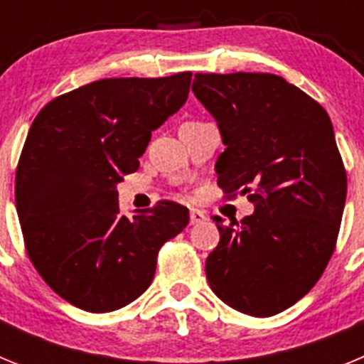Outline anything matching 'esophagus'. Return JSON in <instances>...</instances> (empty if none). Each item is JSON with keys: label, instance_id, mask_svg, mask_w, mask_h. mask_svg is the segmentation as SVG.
<instances>
[{"label": "esophagus", "instance_id": "34e87169", "mask_svg": "<svg viewBox=\"0 0 364 364\" xmlns=\"http://www.w3.org/2000/svg\"><path fill=\"white\" fill-rule=\"evenodd\" d=\"M205 220V215H204V211H200V210H191L189 211V222H191L193 226H195V224H202V222Z\"/></svg>", "mask_w": 364, "mask_h": 364}]
</instances>
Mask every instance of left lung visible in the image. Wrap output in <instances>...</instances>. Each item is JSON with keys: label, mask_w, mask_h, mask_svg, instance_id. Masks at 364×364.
Wrapping results in <instances>:
<instances>
[{"label": "left lung", "mask_w": 364, "mask_h": 364, "mask_svg": "<svg viewBox=\"0 0 364 364\" xmlns=\"http://www.w3.org/2000/svg\"><path fill=\"white\" fill-rule=\"evenodd\" d=\"M193 92L217 120L215 164L228 198L255 211L226 226L208 255L211 290L233 310L269 317L315 286L336 250L346 171L328 112L277 74H195Z\"/></svg>", "instance_id": "left-lung-1"}]
</instances>
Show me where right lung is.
Listing matches in <instances>:
<instances>
[{
	"label": "right lung",
	"instance_id": "add662e5",
	"mask_svg": "<svg viewBox=\"0 0 364 364\" xmlns=\"http://www.w3.org/2000/svg\"><path fill=\"white\" fill-rule=\"evenodd\" d=\"M191 73L105 78L58 96L32 122L16 169V210L28 259L62 299L92 314L149 288L164 242L189 211L162 200L120 213L117 184L167 118L186 104Z\"/></svg>",
	"mask_w": 364,
	"mask_h": 364
}]
</instances>
